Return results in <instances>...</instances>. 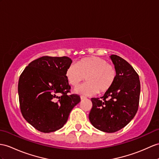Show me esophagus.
<instances>
[{"label": "esophagus", "instance_id": "1", "mask_svg": "<svg viewBox=\"0 0 159 159\" xmlns=\"http://www.w3.org/2000/svg\"><path fill=\"white\" fill-rule=\"evenodd\" d=\"M80 98H81V100H83V99L86 98V97H85V96H80Z\"/></svg>", "mask_w": 159, "mask_h": 159}]
</instances>
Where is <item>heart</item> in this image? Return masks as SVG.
<instances>
[{"label": "heart", "instance_id": "heart-1", "mask_svg": "<svg viewBox=\"0 0 159 159\" xmlns=\"http://www.w3.org/2000/svg\"><path fill=\"white\" fill-rule=\"evenodd\" d=\"M65 76L69 84L76 87L85 79L87 82L75 89V92L84 96H92L99 92H107L114 84L117 71L105 59L98 57L85 58L71 64L67 67Z\"/></svg>", "mask_w": 159, "mask_h": 159}]
</instances>
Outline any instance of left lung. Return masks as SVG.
Wrapping results in <instances>:
<instances>
[{"label": "left lung", "instance_id": "obj_1", "mask_svg": "<svg viewBox=\"0 0 159 159\" xmlns=\"http://www.w3.org/2000/svg\"><path fill=\"white\" fill-rule=\"evenodd\" d=\"M117 71L115 82L102 97L91 98L89 119L95 128L114 133L123 128L136 114L140 94L138 74L125 59L110 56Z\"/></svg>", "mask_w": 159, "mask_h": 159}]
</instances>
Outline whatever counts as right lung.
Instances as JSON below:
<instances>
[{
    "mask_svg": "<svg viewBox=\"0 0 159 159\" xmlns=\"http://www.w3.org/2000/svg\"><path fill=\"white\" fill-rule=\"evenodd\" d=\"M72 61L67 57H42L27 66L19 77L18 94L23 117L44 133L59 129L67 121L80 96L68 95L65 76Z\"/></svg>",
    "mask_w": 159,
    "mask_h": 159,
    "instance_id": "right-lung-1",
    "label": "right lung"
}]
</instances>
